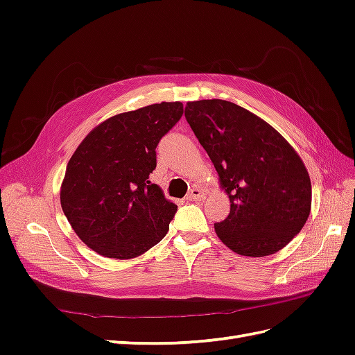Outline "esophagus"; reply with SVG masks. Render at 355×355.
Here are the masks:
<instances>
[{
	"label": "esophagus",
	"mask_w": 355,
	"mask_h": 355,
	"mask_svg": "<svg viewBox=\"0 0 355 355\" xmlns=\"http://www.w3.org/2000/svg\"><path fill=\"white\" fill-rule=\"evenodd\" d=\"M204 197H206V194H204L202 189L194 187L189 191V194L187 196V200L188 201H201V200H204Z\"/></svg>",
	"instance_id": "obj_1"
}]
</instances>
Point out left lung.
<instances>
[{
  "label": "left lung",
  "instance_id": "1",
  "mask_svg": "<svg viewBox=\"0 0 355 355\" xmlns=\"http://www.w3.org/2000/svg\"><path fill=\"white\" fill-rule=\"evenodd\" d=\"M185 116L231 201L228 218L214 223L218 237L243 256L282 250L311 211L304 161L274 127L232 102H188Z\"/></svg>",
  "mask_w": 355,
  "mask_h": 355
}]
</instances>
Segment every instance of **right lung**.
<instances>
[{"instance_id": "obj_1", "label": "right lung", "mask_w": 355, "mask_h": 355, "mask_svg": "<svg viewBox=\"0 0 355 355\" xmlns=\"http://www.w3.org/2000/svg\"><path fill=\"white\" fill-rule=\"evenodd\" d=\"M184 114L161 102L114 115L75 149L60 188L62 210L92 250L132 259L164 239L178 206L149 180L155 148Z\"/></svg>"}]
</instances>
